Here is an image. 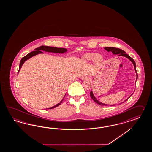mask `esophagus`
I'll return each mask as SVG.
<instances>
[{"instance_id": "obj_1", "label": "esophagus", "mask_w": 152, "mask_h": 152, "mask_svg": "<svg viewBox=\"0 0 152 152\" xmlns=\"http://www.w3.org/2000/svg\"><path fill=\"white\" fill-rule=\"evenodd\" d=\"M88 77H87V76H83L82 77V80H88Z\"/></svg>"}]
</instances>
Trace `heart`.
<instances>
[{"mask_svg": "<svg viewBox=\"0 0 152 152\" xmlns=\"http://www.w3.org/2000/svg\"><path fill=\"white\" fill-rule=\"evenodd\" d=\"M83 58L87 60H91L93 59V60L96 63H99L102 60V57L100 54H96L93 53H89L85 54L83 56Z\"/></svg>", "mask_w": 152, "mask_h": 152, "instance_id": "heart-1", "label": "heart"}]
</instances>
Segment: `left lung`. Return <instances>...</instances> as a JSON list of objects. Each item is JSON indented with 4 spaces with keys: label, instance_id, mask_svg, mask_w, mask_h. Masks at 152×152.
Returning a JSON list of instances; mask_svg holds the SVG:
<instances>
[{
    "label": "left lung",
    "instance_id": "8db88e82",
    "mask_svg": "<svg viewBox=\"0 0 152 152\" xmlns=\"http://www.w3.org/2000/svg\"><path fill=\"white\" fill-rule=\"evenodd\" d=\"M104 49H105L107 51V52H112L114 54H118V56H124L126 57L127 58H128L130 60H131V61H132V63H133L134 70H135V71H136V72L137 80L138 74H137V71H136V65L135 61H134V60L131 57H130V56L126 54V52H125V51H124V50H122V49L117 48H114V47H106V48H104ZM132 95H131V96H132ZM90 96H91V98L93 100H94V101L96 103L98 104H99V105H105V106H108V105H107V104L102 103L101 102H99L98 100H97L96 98H95V96H94V95H93V94L92 91H91V93H90ZM129 98H130V97H129L126 100H125V101L127 100ZM110 105V106H112L113 105Z\"/></svg>",
    "mask_w": 152,
    "mask_h": 152
}]
</instances>
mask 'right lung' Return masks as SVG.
<instances>
[{
  "label": "right lung",
  "mask_w": 152,
  "mask_h": 152,
  "mask_svg": "<svg viewBox=\"0 0 152 152\" xmlns=\"http://www.w3.org/2000/svg\"><path fill=\"white\" fill-rule=\"evenodd\" d=\"M35 50H36L35 51L31 52L29 54H28L27 55L25 56L24 57H23L22 59H21L20 63L19 70L18 72V74L19 73V71H20L21 67L22 66V64L24 63V62H25L26 60L28 59H30V58H31L32 56H35V55H36V54H39V53H43V52H42V51L52 52V53H65V52H66L67 50L66 49L63 48H56V47H52L44 46V45H42L40 47L35 49ZM63 100H61V101L59 103L56 104V105L53 107L49 108L48 109H53V108H54V107H58L59 105H60V104L62 103Z\"/></svg>",
  "instance_id": "obj_1"
}]
</instances>
